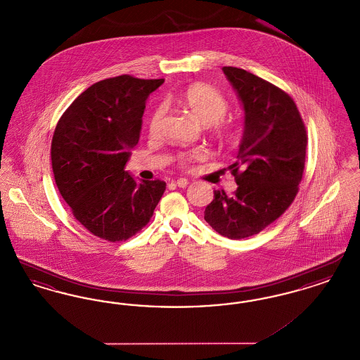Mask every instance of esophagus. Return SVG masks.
<instances>
[{
	"label": "esophagus",
	"instance_id": "34e87169",
	"mask_svg": "<svg viewBox=\"0 0 360 360\" xmlns=\"http://www.w3.org/2000/svg\"><path fill=\"white\" fill-rule=\"evenodd\" d=\"M175 185H176L178 188H186L188 185V181L186 178H179V179L175 181Z\"/></svg>",
	"mask_w": 360,
	"mask_h": 360
}]
</instances>
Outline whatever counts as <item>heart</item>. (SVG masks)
I'll use <instances>...</instances> for the list:
<instances>
[{
    "label": "heart",
    "mask_w": 360,
    "mask_h": 360,
    "mask_svg": "<svg viewBox=\"0 0 360 360\" xmlns=\"http://www.w3.org/2000/svg\"><path fill=\"white\" fill-rule=\"evenodd\" d=\"M179 103L186 108L191 116L195 120L200 121L201 124L210 125L217 122L216 131L220 135H231L232 134V125L225 122V121H219L223 119L229 109V103L223 94L216 90L212 86L205 85V84H195V85L188 86V89L179 96ZM165 117V108L163 106H156L148 121V131L154 136L158 135L160 128H162V121ZM204 151L201 150H193L188 153H181L178 155V160L181 165H188L190 162L202 158Z\"/></svg>",
    "instance_id": "b5f03b06"
}]
</instances>
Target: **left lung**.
Returning a JSON list of instances; mask_svg holds the SVG:
<instances>
[{"instance_id":"8db88e82","label":"left lung","mask_w":360,"mask_h":360,"mask_svg":"<svg viewBox=\"0 0 360 360\" xmlns=\"http://www.w3.org/2000/svg\"><path fill=\"white\" fill-rule=\"evenodd\" d=\"M244 110L238 162L229 166L238 188L214 190L205 221L228 239L257 235L294 201L305 167L308 136L290 96L257 75L223 68Z\"/></svg>"}]
</instances>
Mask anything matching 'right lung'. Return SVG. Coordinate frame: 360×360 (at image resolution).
Masks as SVG:
<instances>
[{"label":"right lung","instance_id":"obj_1","mask_svg":"<svg viewBox=\"0 0 360 360\" xmlns=\"http://www.w3.org/2000/svg\"><path fill=\"white\" fill-rule=\"evenodd\" d=\"M163 82L132 75L103 79L81 93L56 124L51 143L56 186L94 236L129 239L150 221L166 190L163 181L139 184L125 172L146 101Z\"/></svg>","mask_w":360,"mask_h":360}]
</instances>
